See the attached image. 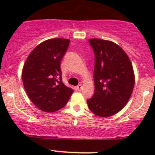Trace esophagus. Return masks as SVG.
<instances>
[{
	"label": "esophagus",
	"mask_w": 155,
	"mask_h": 155,
	"mask_svg": "<svg viewBox=\"0 0 155 155\" xmlns=\"http://www.w3.org/2000/svg\"><path fill=\"white\" fill-rule=\"evenodd\" d=\"M82 89V85H77V86H76V90H78V91H81Z\"/></svg>",
	"instance_id": "34e87169"
}]
</instances>
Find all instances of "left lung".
<instances>
[{
    "label": "left lung",
    "instance_id": "obj_1",
    "mask_svg": "<svg viewBox=\"0 0 155 155\" xmlns=\"http://www.w3.org/2000/svg\"><path fill=\"white\" fill-rule=\"evenodd\" d=\"M88 41L95 54V91L87 106L97 116H112L125 107L132 94L135 84L132 63L116 43L98 38Z\"/></svg>",
    "mask_w": 155,
    "mask_h": 155
}]
</instances>
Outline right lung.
I'll use <instances>...</instances> for the list:
<instances>
[{"mask_svg":"<svg viewBox=\"0 0 155 155\" xmlns=\"http://www.w3.org/2000/svg\"><path fill=\"white\" fill-rule=\"evenodd\" d=\"M70 40L54 38L37 45L22 69V82L31 102L40 110L53 112L63 108L73 90L62 82L60 64Z\"/></svg>","mask_w":155,"mask_h":155,"instance_id":"1","label":"right lung"}]
</instances>
